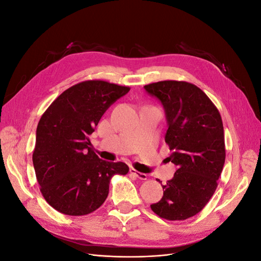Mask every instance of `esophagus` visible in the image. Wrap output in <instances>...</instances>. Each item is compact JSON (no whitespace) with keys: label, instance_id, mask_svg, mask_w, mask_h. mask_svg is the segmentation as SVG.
<instances>
[{"label":"esophagus","instance_id":"esophagus-1","mask_svg":"<svg viewBox=\"0 0 261 261\" xmlns=\"http://www.w3.org/2000/svg\"><path fill=\"white\" fill-rule=\"evenodd\" d=\"M132 174H134L135 175L136 177H138L139 179H143V180H145V179H147V175L145 174V173H141V172H138V171H136L135 169H130V171H129Z\"/></svg>","mask_w":261,"mask_h":261}]
</instances>
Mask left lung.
<instances>
[{"label": "left lung", "instance_id": "8db88e82", "mask_svg": "<svg viewBox=\"0 0 261 261\" xmlns=\"http://www.w3.org/2000/svg\"><path fill=\"white\" fill-rule=\"evenodd\" d=\"M145 89L164 107L165 143L172 151L168 159L177 167L174 177L162 185V199L150 207L162 219L184 221L199 213L218 187L225 161L222 118L194 84L163 81Z\"/></svg>", "mask_w": 261, "mask_h": 261}]
</instances>
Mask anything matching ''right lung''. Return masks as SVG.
Masks as SVG:
<instances>
[{
  "mask_svg": "<svg viewBox=\"0 0 261 261\" xmlns=\"http://www.w3.org/2000/svg\"><path fill=\"white\" fill-rule=\"evenodd\" d=\"M129 89L97 80L78 83L62 92L39 121L33 152L37 180L45 201L63 215L97 210L107 199L111 178L128 173L124 162L99 159L89 135Z\"/></svg>",
  "mask_w": 261,
  "mask_h": 261,
  "instance_id": "obj_1",
  "label": "right lung"
}]
</instances>
